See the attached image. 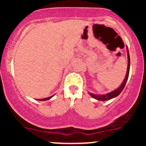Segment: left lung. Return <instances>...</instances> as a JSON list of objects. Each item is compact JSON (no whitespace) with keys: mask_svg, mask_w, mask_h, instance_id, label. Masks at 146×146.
Returning a JSON list of instances; mask_svg holds the SVG:
<instances>
[{"mask_svg":"<svg viewBox=\"0 0 146 146\" xmlns=\"http://www.w3.org/2000/svg\"><path fill=\"white\" fill-rule=\"evenodd\" d=\"M126 51H127V56H128V66H127V71H126V75L125 76L124 80L122 82L121 85L118 88H117L116 90H114V91H111V92H109V93L105 94V95H96V94L91 93L89 92L90 95L92 98H95V100H98L100 101H106V100H110L112 99V98H116L117 97L121 92H122V90L124 88L125 85H126V81L128 80V78H129V70H130V56H129V49H128V47H126Z\"/></svg>","mask_w":146,"mask_h":146,"instance_id":"obj_1","label":"left lung"}]
</instances>
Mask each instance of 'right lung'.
I'll list each match as a JSON object with an SVG mask.
<instances>
[{
  "label": "right lung",
  "instance_id": "obj_1",
  "mask_svg": "<svg viewBox=\"0 0 146 146\" xmlns=\"http://www.w3.org/2000/svg\"><path fill=\"white\" fill-rule=\"evenodd\" d=\"M54 96V95H52V96L51 97H48V98H43V99H38L37 100H39V101H46V100H50L51 99L52 97Z\"/></svg>",
  "mask_w": 146,
  "mask_h": 146
}]
</instances>
